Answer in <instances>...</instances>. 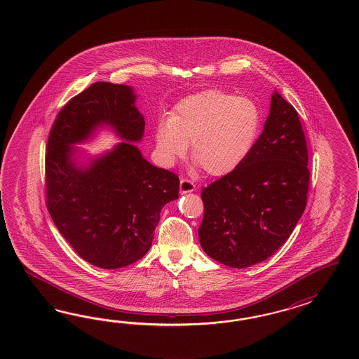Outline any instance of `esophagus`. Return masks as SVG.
<instances>
[{"label":"esophagus","mask_w":359,"mask_h":359,"mask_svg":"<svg viewBox=\"0 0 359 359\" xmlns=\"http://www.w3.org/2000/svg\"><path fill=\"white\" fill-rule=\"evenodd\" d=\"M196 185L188 180V179H182L180 180V194L185 195V194H191V192H195Z\"/></svg>","instance_id":"34e87169"}]
</instances>
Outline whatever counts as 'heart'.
<instances>
[{"label": "heart", "instance_id": "1", "mask_svg": "<svg viewBox=\"0 0 359 359\" xmlns=\"http://www.w3.org/2000/svg\"><path fill=\"white\" fill-rule=\"evenodd\" d=\"M259 126L261 111L250 98L201 90L179 101L170 118L156 125V154L164 165H172L191 143L196 164L208 175L224 176L246 159Z\"/></svg>", "mask_w": 359, "mask_h": 359}]
</instances>
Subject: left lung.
<instances>
[{
  "label": "left lung",
  "instance_id": "1",
  "mask_svg": "<svg viewBox=\"0 0 359 359\" xmlns=\"http://www.w3.org/2000/svg\"><path fill=\"white\" fill-rule=\"evenodd\" d=\"M308 149L294 107L275 90L261 137L238 167L201 191L203 250L233 269L270 258L304 213Z\"/></svg>",
  "mask_w": 359,
  "mask_h": 359
}]
</instances>
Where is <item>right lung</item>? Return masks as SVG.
Instances as JSON below:
<instances>
[{"instance_id":"add662e5","label":"right lung","mask_w":359,"mask_h":359,"mask_svg":"<svg viewBox=\"0 0 359 359\" xmlns=\"http://www.w3.org/2000/svg\"><path fill=\"white\" fill-rule=\"evenodd\" d=\"M129 86L97 81L57 113L46 154V198L55 225L74 250L114 270L150 250L162 208L179 197V177L149 163L140 149L144 118ZM109 126L124 141L76 163L73 144Z\"/></svg>"}]
</instances>
